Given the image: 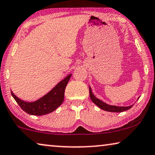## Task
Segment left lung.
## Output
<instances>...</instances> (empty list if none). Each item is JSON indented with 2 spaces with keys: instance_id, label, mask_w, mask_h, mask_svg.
<instances>
[{
  "instance_id": "1",
  "label": "left lung",
  "mask_w": 155,
  "mask_h": 155,
  "mask_svg": "<svg viewBox=\"0 0 155 155\" xmlns=\"http://www.w3.org/2000/svg\"><path fill=\"white\" fill-rule=\"evenodd\" d=\"M89 96H90L91 100L92 101V102L94 104H96L98 107H100L101 109L107 111V112H112V113H121V112L130 109L134 105L133 104L131 105H129V106H116V105H109L106 104V103L100 100L99 98H96V96L94 95L90 86H89Z\"/></svg>"
}]
</instances>
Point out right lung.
Wrapping results in <instances>:
<instances>
[{
    "label": "right lung",
    "instance_id": "right-lung-1",
    "mask_svg": "<svg viewBox=\"0 0 155 155\" xmlns=\"http://www.w3.org/2000/svg\"><path fill=\"white\" fill-rule=\"evenodd\" d=\"M72 74H69L54 88L39 99L28 102L20 99L11 91V94L21 108L29 115L41 116L54 111L64 102V91Z\"/></svg>",
    "mask_w": 155,
    "mask_h": 155
}]
</instances>
